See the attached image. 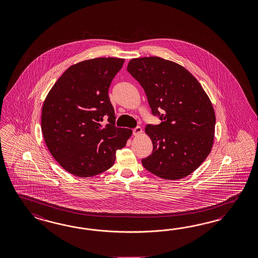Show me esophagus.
<instances>
[{"label":"esophagus","instance_id":"esophagus-1","mask_svg":"<svg viewBox=\"0 0 258 258\" xmlns=\"http://www.w3.org/2000/svg\"><path fill=\"white\" fill-rule=\"evenodd\" d=\"M141 134H142V128L140 127V126H138L135 129H133V135L134 136H140Z\"/></svg>","mask_w":258,"mask_h":258}]
</instances>
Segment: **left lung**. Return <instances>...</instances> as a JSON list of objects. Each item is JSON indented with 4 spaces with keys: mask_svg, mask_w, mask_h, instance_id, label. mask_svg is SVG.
Instances as JSON below:
<instances>
[{
    "mask_svg": "<svg viewBox=\"0 0 258 258\" xmlns=\"http://www.w3.org/2000/svg\"><path fill=\"white\" fill-rule=\"evenodd\" d=\"M127 71L144 89L153 114L162 120L145 127L154 149L141 160L143 167L166 180L189 175L213 147L216 116L209 97L186 69L170 60L133 58Z\"/></svg>",
    "mask_w": 258,
    "mask_h": 258,
    "instance_id": "1",
    "label": "left lung"
}]
</instances>
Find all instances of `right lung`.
<instances>
[{"instance_id":"add662e5","label":"right lung","mask_w":258,"mask_h":258,"mask_svg":"<svg viewBox=\"0 0 258 258\" xmlns=\"http://www.w3.org/2000/svg\"><path fill=\"white\" fill-rule=\"evenodd\" d=\"M123 58L88 59L68 68L46 96L41 131L52 157L78 177L110 169L116 153L126 145L131 129L118 128L108 97L111 81ZM104 116L110 123L101 125Z\"/></svg>"}]
</instances>
